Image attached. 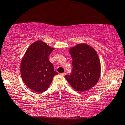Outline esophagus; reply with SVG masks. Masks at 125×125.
Segmentation results:
<instances>
[{
  "mask_svg": "<svg viewBox=\"0 0 125 125\" xmlns=\"http://www.w3.org/2000/svg\"><path fill=\"white\" fill-rule=\"evenodd\" d=\"M61 75H62V76H65V75H66V73H61Z\"/></svg>",
  "mask_w": 125,
  "mask_h": 125,
  "instance_id": "obj_1",
  "label": "esophagus"
}]
</instances>
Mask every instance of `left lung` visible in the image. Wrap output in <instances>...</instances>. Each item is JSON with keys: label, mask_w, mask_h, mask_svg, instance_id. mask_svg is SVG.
Listing matches in <instances>:
<instances>
[{"label": "left lung", "mask_w": 125, "mask_h": 125, "mask_svg": "<svg viewBox=\"0 0 125 125\" xmlns=\"http://www.w3.org/2000/svg\"><path fill=\"white\" fill-rule=\"evenodd\" d=\"M73 58V73L65 76L76 91H86L97 83L100 76L99 56L94 48L85 43H78L69 49Z\"/></svg>", "instance_id": "obj_1"}]
</instances>
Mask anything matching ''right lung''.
Listing matches in <instances>:
<instances>
[{
    "instance_id": "obj_1",
    "label": "right lung",
    "mask_w": 125,
    "mask_h": 125,
    "mask_svg": "<svg viewBox=\"0 0 125 125\" xmlns=\"http://www.w3.org/2000/svg\"><path fill=\"white\" fill-rule=\"evenodd\" d=\"M54 48L38 40L28 48L21 61L20 73L22 81L29 89L40 94L49 87L53 77L58 73L48 56Z\"/></svg>"
}]
</instances>
